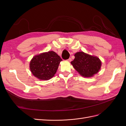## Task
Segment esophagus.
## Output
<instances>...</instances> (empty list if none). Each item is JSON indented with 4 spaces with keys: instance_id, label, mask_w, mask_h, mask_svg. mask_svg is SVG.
<instances>
[{
    "instance_id": "obj_1",
    "label": "esophagus",
    "mask_w": 126,
    "mask_h": 126,
    "mask_svg": "<svg viewBox=\"0 0 126 126\" xmlns=\"http://www.w3.org/2000/svg\"><path fill=\"white\" fill-rule=\"evenodd\" d=\"M67 61H69V62H71V61H72V59H71V58H69V59L67 60Z\"/></svg>"
}]
</instances>
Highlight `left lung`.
Instances as JSON below:
<instances>
[{
  "label": "left lung",
  "mask_w": 126,
  "mask_h": 126,
  "mask_svg": "<svg viewBox=\"0 0 126 126\" xmlns=\"http://www.w3.org/2000/svg\"><path fill=\"white\" fill-rule=\"evenodd\" d=\"M74 56L75 59L71 63L82 76L91 77L100 70L101 62L98 57L83 52H77Z\"/></svg>",
  "instance_id": "left-lung-1"
}]
</instances>
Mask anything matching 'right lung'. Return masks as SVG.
I'll return each instance as SVG.
<instances>
[{
    "mask_svg": "<svg viewBox=\"0 0 126 126\" xmlns=\"http://www.w3.org/2000/svg\"><path fill=\"white\" fill-rule=\"evenodd\" d=\"M62 59L53 51L35 56L30 62V69L35 77L47 80L56 73Z\"/></svg>",
    "mask_w": 126,
    "mask_h": 126,
    "instance_id": "right-lung-1",
    "label": "right lung"
}]
</instances>
